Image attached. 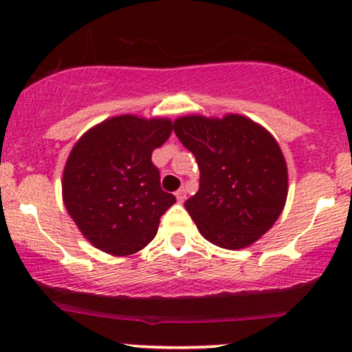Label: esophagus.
Masks as SVG:
<instances>
[{
  "instance_id": "1",
  "label": "esophagus",
  "mask_w": 352,
  "mask_h": 352,
  "mask_svg": "<svg viewBox=\"0 0 352 352\" xmlns=\"http://www.w3.org/2000/svg\"><path fill=\"white\" fill-rule=\"evenodd\" d=\"M175 197H177V200H179V204H184L185 199H187V192H185V188L177 190Z\"/></svg>"
}]
</instances>
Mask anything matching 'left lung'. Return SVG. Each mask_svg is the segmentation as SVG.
I'll return each instance as SVG.
<instances>
[{
    "instance_id": "obj_1",
    "label": "left lung",
    "mask_w": 352,
    "mask_h": 352,
    "mask_svg": "<svg viewBox=\"0 0 352 352\" xmlns=\"http://www.w3.org/2000/svg\"><path fill=\"white\" fill-rule=\"evenodd\" d=\"M173 132L195 155L199 192L185 201L210 243L240 250L254 243L281 215L288 168L280 145L248 117H180Z\"/></svg>"
}]
</instances>
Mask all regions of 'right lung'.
Returning a JSON list of instances; mask_svg holds the SVG:
<instances>
[{
  "label": "right lung",
  "mask_w": 352,
  "mask_h": 352,
  "mask_svg": "<svg viewBox=\"0 0 352 352\" xmlns=\"http://www.w3.org/2000/svg\"><path fill=\"white\" fill-rule=\"evenodd\" d=\"M172 134L168 119L117 116L76 142L63 173V200L96 248L125 256L155 236L160 217L175 204L160 187L152 152Z\"/></svg>",
  "instance_id": "1"
}]
</instances>
